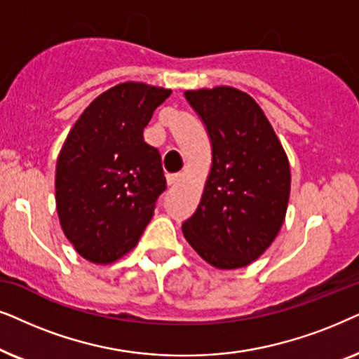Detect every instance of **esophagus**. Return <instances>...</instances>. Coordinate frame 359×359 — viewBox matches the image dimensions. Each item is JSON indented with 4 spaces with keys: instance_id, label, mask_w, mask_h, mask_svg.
I'll list each match as a JSON object with an SVG mask.
<instances>
[{
    "instance_id": "obj_1",
    "label": "esophagus",
    "mask_w": 359,
    "mask_h": 359,
    "mask_svg": "<svg viewBox=\"0 0 359 359\" xmlns=\"http://www.w3.org/2000/svg\"><path fill=\"white\" fill-rule=\"evenodd\" d=\"M180 180V174H167V184L175 185Z\"/></svg>"
}]
</instances>
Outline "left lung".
Returning a JSON list of instances; mask_svg holds the SVG:
<instances>
[{"mask_svg":"<svg viewBox=\"0 0 359 359\" xmlns=\"http://www.w3.org/2000/svg\"><path fill=\"white\" fill-rule=\"evenodd\" d=\"M184 95L212 142V169L197 210L182 224L184 236L208 264L245 267L271 246L284 223L287 156L248 93L217 87Z\"/></svg>","mask_w":359,"mask_h":359,"instance_id":"left-lung-1","label":"left lung"}]
</instances>
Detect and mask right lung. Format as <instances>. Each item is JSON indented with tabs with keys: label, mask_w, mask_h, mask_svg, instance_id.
<instances>
[{
	"label": "right lung",
	"mask_w": 359,
	"mask_h": 359,
	"mask_svg": "<svg viewBox=\"0 0 359 359\" xmlns=\"http://www.w3.org/2000/svg\"><path fill=\"white\" fill-rule=\"evenodd\" d=\"M170 90L126 82L76 119L55 169L60 226L75 251L109 264L137 245L165 190L161 154L142 131Z\"/></svg>",
	"instance_id": "right-lung-1"
}]
</instances>
